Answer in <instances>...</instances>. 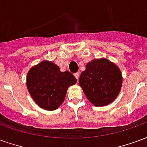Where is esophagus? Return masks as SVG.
<instances>
[{
	"instance_id": "34e87169",
	"label": "esophagus",
	"mask_w": 147,
	"mask_h": 147,
	"mask_svg": "<svg viewBox=\"0 0 147 147\" xmlns=\"http://www.w3.org/2000/svg\"><path fill=\"white\" fill-rule=\"evenodd\" d=\"M74 76H75V77L76 78V80H79V77H80V72H77V73L75 74Z\"/></svg>"
}]
</instances>
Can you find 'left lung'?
Returning a JSON list of instances; mask_svg holds the SVG:
<instances>
[{
  "instance_id": "left-lung-1",
  "label": "left lung",
  "mask_w": 147,
  "mask_h": 147,
  "mask_svg": "<svg viewBox=\"0 0 147 147\" xmlns=\"http://www.w3.org/2000/svg\"><path fill=\"white\" fill-rule=\"evenodd\" d=\"M122 83L120 68L104 57L88 62L79 80L84 94L95 106H105L113 102L120 93Z\"/></svg>"
}]
</instances>
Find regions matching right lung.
<instances>
[{
  "mask_svg": "<svg viewBox=\"0 0 147 147\" xmlns=\"http://www.w3.org/2000/svg\"><path fill=\"white\" fill-rule=\"evenodd\" d=\"M77 82L72 74L53 61H42L28 71L27 87L31 98L40 108L53 111L64 102L68 87Z\"/></svg>",
  "mask_w": 147,
  "mask_h": 147,
  "instance_id": "1",
  "label": "right lung"
}]
</instances>
